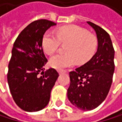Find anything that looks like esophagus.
<instances>
[{"mask_svg":"<svg viewBox=\"0 0 122 122\" xmlns=\"http://www.w3.org/2000/svg\"><path fill=\"white\" fill-rule=\"evenodd\" d=\"M58 72H59V74H61V73H65V72H66V71H63V70H59V71H58Z\"/></svg>","mask_w":122,"mask_h":122,"instance_id":"esophagus-1","label":"esophagus"}]
</instances>
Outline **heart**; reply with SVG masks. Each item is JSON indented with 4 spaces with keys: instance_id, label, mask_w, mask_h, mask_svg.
I'll return each mask as SVG.
<instances>
[{
    "instance_id": "b5f03b06",
    "label": "heart",
    "mask_w": 122,
    "mask_h": 122,
    "mask_svg": "<svg viewBox=\"0 0 122 122\" xmlns=\"http://www.w3.org/2000/svg\"><path fill=\"white\" fill-rule=\"evenodd\" d=\"M61 43L68 44L66 49L67 54H56L49 61L51 66L58 70L72 66L76 59L78 63L87 62L97 47V37L77 25L62 27L57 30L56 36L48 31L42 38L43 49L49 55L56 52Z\"/></svg>"
}]
</instances>
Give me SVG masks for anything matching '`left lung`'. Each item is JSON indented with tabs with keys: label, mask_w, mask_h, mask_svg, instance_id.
I'll use <instances>...</instances> for the list:
<instances>
[{
	"label": "left lung",
	"mask_w": 122,
	"mask_h": 122,
	"mask_svg": "<svg viewBox=\"0 0 122 122\" xmlns=\"http://www.w3.org/2000/svg\"><path fill=\"white\" fill-rule=\"evenodd\" d=\"M87 22L97 34V50L90 61L69 73L67 90L71 104L84 111L97 107L105 100L114 71V49L110 35L100 26Z\"/></svg>",
	"instance_id": "1"
}]
</instances>
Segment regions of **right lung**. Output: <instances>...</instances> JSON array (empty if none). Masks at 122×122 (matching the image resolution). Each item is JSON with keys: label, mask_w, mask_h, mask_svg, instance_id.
<instances>
[{"label": "right lung", "mask_w": 122, "mask_h": 122, "mask_svg": "<svg viewBox=\"0 0 122 122\" xmlns=\"http://www.w3.org/2000/svg\"><path fill=\"white\" fill-rule=\"evenodd\" d=\"M56 24L47 20H37L27 25L13 44L8 64V83L16 105L26 112L44 109L50 100L51 91L59 77L54 68L44 73L47 59L42 49L45 32Z\"/></svg>", "instance_id": "obj_1"}]
</instances>
